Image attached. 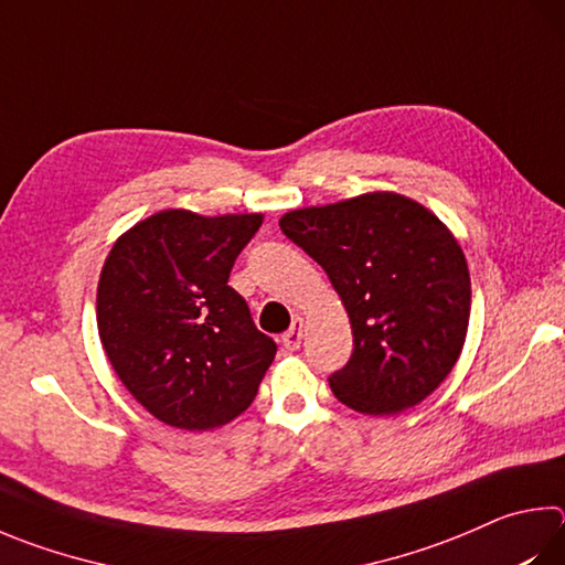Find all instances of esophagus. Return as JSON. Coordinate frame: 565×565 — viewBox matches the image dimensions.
<instances>
[{"label":"esophagus","instance_id":"1","mask_svg":"<svg viewBox=\"0 0 565 565\" xmlns=\"http://www.w3.org/2000/svg\"><path fill=\"white\" fill-rule=\"evenodd\" d=\"M301 338H303V321H301V318H294L289 331L281 335V343H284L286 351H296V348L301 345Z\"/></svg>","mask_w":565,"mask_h":565}]
</instances>
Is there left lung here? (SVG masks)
<instances>
[{"instance_id": "obj_1", "label": "left lung", "mask_w": 565, "mask_h": 565, "mask_svg": "<svg viewBox=\"0 0 565 565\" xmlns=\"http://www.w3.org/2000/svg\"><path fill=\"white\" fill-rule=\"evenodd\" d=\"M281 232L323 266L348 313L353 355L328 377L363 415H397L452 373L471 281L452 230L425 204L375 190L286 212Z\"/></svg>"}]
</instances>
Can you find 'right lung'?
Segmentation results:
<instances>
[{
    "label": "right lung",
    "mask_w": 565,
    "mask_h": 565,
    "mask_svg": "<svg viewBox=\"0 0 565 565\" xmlns=\"http://www.w3.org/2000/svg\"><path fill=\"white\" fill-rule=\"evenodd\" d=\"M264 214L160 210L113 242L96 323L113 371L148 413L204 433L252 405L276 355L230 271Z\"/></svg>",
    "instance_id": "1"
}]
</instances>
